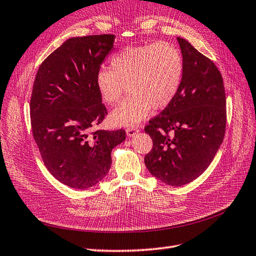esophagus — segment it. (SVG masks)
<instances>
[{
    "mask_svg": "<svg viewBox=\"0 0 256 256\" xmlns=\"http://www.w3.org/2000/svg\"><path fill=\"white\" fill-rule=\"evenodd\" d=\"M138 132H140V130H138V128H136V126H130L128 128H126V134L130 137H133Z\"/></svg>",
    "mask_w": 256,
    "mask_h": 256,
    "instance_id": "1",
    "label": "esophagus"
}]
</instances>
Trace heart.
Masks as SVG:
<instances>
[{"instance_id": "heart-1", "label": "heart", "mask_w": 256, "mask_h": 256, "mask_svg": "<svg viewBox=\"0 0 256 256\" xmlns=\"http://www.w3.org/2000/svg\"><path fill=\"white\" fill-rule=\"evenodd\" d=\"M184 60L180 52L168 43L128 46L110 60V69L98 70L95 83L102 100L114 104L126 85L130 96L110 114L116 126H134L152 108L168 107L180 88Z\"/></svg>"}]
</instances>
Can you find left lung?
I'll return each mask as SVG.
<instances>
[{"instance_id": "obj_1", "label": "left lung", "mask_w": 256, "mask_h": 256, "mask_svg": "<svg viewBox=\"0 0 256 256\" xmlns=\"http://www.w3.org/2000/svg\"><path fill=\"white\" fill-rule=\"evenodd\" d=\"M184 60L180 88L145 132L152 149L148 171L170 186H182L206 171L224 140L226 95L220 70L185 38H178Z\"/></svg>"}]
</instances>
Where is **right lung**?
Here are the masks:
<instances>
[{
	"label": "right lung",
	"mask_w": 256,
	"mask_h": 256,
	"mask_svg": "<svg viewBox=\"0 0 256 256\" xmlns=\"http://www.w3.org/2000/svg\"><path fill=\"white\" fill-rule=\"evenodd\" d=\"M114 34L70 38L38 68L30 100L34 138L45 166L74 189L107 175L111 152L126 130H93L107 116L95 78L112 50Z\"/></svg>",
	"instance_id": "right-lung-1"
}]
</instances>
